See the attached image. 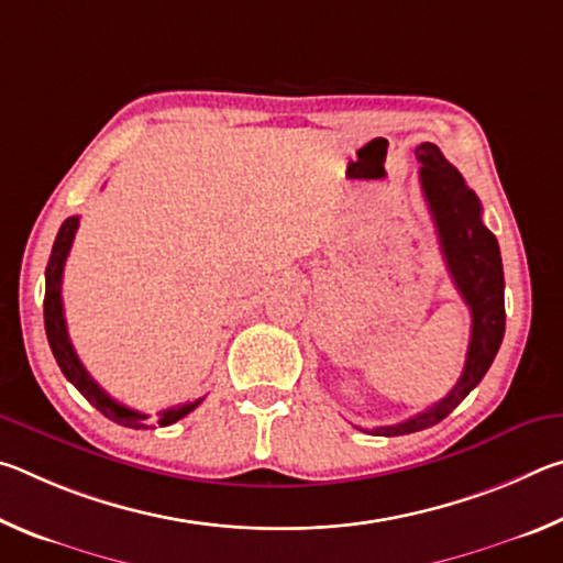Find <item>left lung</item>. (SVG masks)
Returning <instances> with one entry per match:
<instances>
[{
	"label": "left lung",
	"instance_id": "8db88e82",
	"mask_svg": "<svg viewBox=\"0 0 563 563\" xmlns=\"http://www.w3.org/2000/svg\"><path fill=\"white\" fill-rule=\"evenodd\" d=\"M415 154L419 161V184L434 218L446 271L472 312V338L462 377L456 379L450 395L405 422L369 430L377 437L412 434L442 422L487 375L501 345L504 320H507L499 243L482 223L479 198L434 144H419Z\"/></svg>",
	"mask_w": 563,
	"mask_h": 563
}]
</instances>
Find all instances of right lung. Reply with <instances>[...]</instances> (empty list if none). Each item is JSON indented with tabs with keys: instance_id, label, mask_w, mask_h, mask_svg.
<instances>
[{
	"instance_id": "obj_1",
	"label": "right lung",
	"mask_w": 563,
	"mask_h": 563,
	"mask_svg": "<svg viewBox=\"0 0 563 563\" xmlns=\"http://www.w3.org/2000/svg\"><path fill=\"white\" fill-rule=\"evenodd\" d=\"M76 228H79V216L66 218L62 223L59 233H56V241L52 247L49 263H46V290H44V328H46V340H49V347L56 357V365L62 367L64 377L79 389V393L89 399V402L99 409L103 417H109L111 422H117L121 427H129V430H146L148 427V415L139 412V409H131L126 405L117 402V399L109 397L103 389L93 383L91 375L87 373V367L81 365V360L76 357L74 345L69 340V332H66V320H64V302H62V280H64V263L66 255L71 251ZM203 402L196 399V402H186L178 407L164 409L158 412V424L168 427L178 422L180 417H186L188 412Z\"/></svg>"
}]
</instances>
